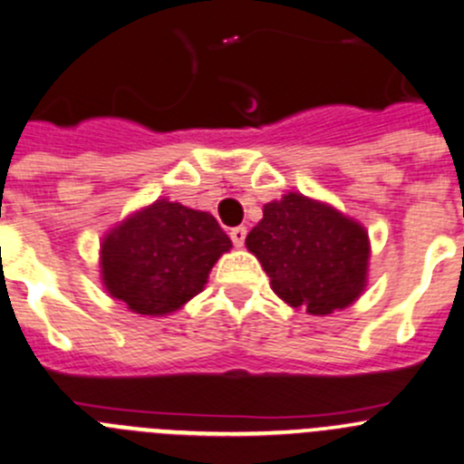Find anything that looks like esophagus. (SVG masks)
<instances>
[{"mask_svg":"<svg viewBox=\"0 0 464 464\" xmlns=\"http://www.w3.org/2000/svg\"><path fill=\"white\" fill-rule=\"evenodd\" d=\"M228 236H231L233 245H236V246H242V245H245L246 228H245V227H236V228H231V233H228Z\"/></svg>","mask_w":464,"mask_h":464,"instance_id":"1","label":"esophagus"}]
</instances>
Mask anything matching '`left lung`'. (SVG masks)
I'll list each match as a JSON object with an SVG mask.
<instances>
[{
	"instance_id": "8db88e82",
	"label": "left lung",
	"mask_w": 464,
	"mask_h": 464,
	"mask_svg": "<svg viewBox=\"0 0 464 464\" xmlns=\"http://www.w3.org/2000/svg\"><path fill=\"white\" fill-rule=\"evenodd\" d=\"M246 249L269 285L292 308L331 314L352 305L367 285L370 237L352 218L299 192L269 201L251 228Z\"/></svg>"
}]
</instances>
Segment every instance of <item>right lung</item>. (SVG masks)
Listing matches in <instances>:
<instances>
[{"instance_id": "add662e5", "label": "right lung", "mask_w": 464, "mask_h": 464, "mask_svg": "<svg viewBox=\"0 0 464 464\" xmlns=\"http://www.w3.org/2000/svg\"><path fill=\"white\" fill-rule=\"evenodd\" d=\"M231 240L218 219L177 201L156 199L106 233L102 283L131 313H174L204 290Z\"/></svg>"}]
</instances>
